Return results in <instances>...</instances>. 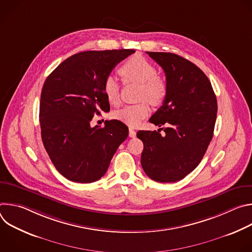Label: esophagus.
<instances>
[{"label": "esophagus", "instance_id": "1", "mask_svg": "<svg viewBox=\"0 0 252 252\" xmlns=\"http://www.w3.org/2000/svg\"><path fill=\"white\" fill-rule=\"evenodd\" d=\"M128 135H129V137H135L136 131H135L133 128H129V130H128Z\"/></svg>", "mask_w": 252, "mask_h": 252}]
</instances>
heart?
Here are the masks:
<instances>
[{
	"label": "heart",
	"mask_w": 252,
	"mask_h": 252,
	"mask_svg": "<svg viewBox=\"0 0 252 252\" xmlns=\"http://www.w3.org/2000/svg\"><path fill=\"white\" fill-rule=\"evenodd\" d=\"M120 73L126 83H135L139 85L137 97L141 99L134 104H127L122 109L114 112V118L129 126H138L146 119L151 106L159 105L166 96L167 86L163 79L158 76L156 66L141 56L129 58L120 68ZM103 94L113 104H119L121 101L120 84L115 76H107L103 82Z\"/></svg>",
	"instance_id": "1"
}]
</instances>
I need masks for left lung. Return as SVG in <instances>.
Returning <instances> with one entry per match:
<instances>
[{
	"instance_id": "left-lung-1",
	"label": "left lung",
	"mask_w": 252,
	"mask_h": 252,
	"mask_svg": "<svg viewBox=\"0 0 252 252\" xmlns=\"http://www.w3.org/2000/svg\"><path fill=\"white\" fill-rule=\"evenodd\" d=\"M147 54L162 67L167 86L163 103L150 122L165 127L137 131L143 142L140 162L154 181L175 183L199 164L208 148L217 121V96L205 74L189 60L171 53Z\"/></svg>"
}]
</instances>
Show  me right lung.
<instances>
[{
    "label": "right lung",
    "instance_id": "add662e5",
    "mask_svg": "<svg viewBox=\"0 0 252 252\" xmlns=\"http://www.w3.org/2000/svg\"><path fill=\"white\" fill-rule=\"evenodd\" d=\"M134 50L88 51L60 63L47 78L40 102L44 147L57 170L68 181L90 184L106 172L127 126L117 120L91 126L94 115L110 111L103 82Z\"/></svg>",
    "mask_w": 252,
    "mask_h": 252
}]
</instances>
